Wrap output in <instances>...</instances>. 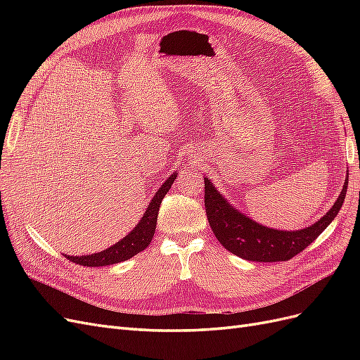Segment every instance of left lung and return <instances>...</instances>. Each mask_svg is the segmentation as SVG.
I'll return each instance as SVG.
<instances>
[{"label": "left lung", "instance_id": "left-lung-1", "mask_svg": "<svg viewBox=\"0 0 360 360\" xmlns=\"http://www.w3.org/2000/svg\"><path fill=\"white\" fill-rule=\"evenodd\" d=\"M347 184L348 179H345L340 198L319 222L299 231L271 230L249 219L222 198L209 179H204V205L212 230L226 250L249 261L275 263L296 257L326 230L341 210Z\"/></svg>", "mask_w": 360, "mask_h": 360}]
</instances>
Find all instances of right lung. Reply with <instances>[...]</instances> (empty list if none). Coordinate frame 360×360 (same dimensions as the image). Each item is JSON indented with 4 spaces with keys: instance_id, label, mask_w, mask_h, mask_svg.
I'll use <instances>...</instances> for the list:
<instances>
[{
    "instance_id": "obj_1",
    "label": "right lung",
    "mask_w": 360,
    "mask_h": 360,
    "mask_svg": "<svg viewBox=\"0 0 360 360\" xmlns=\"http://www.w3.org/2000/svg\"><path fill=\"white\" fill-rule=\"evenodd\" d=\"M176 177L177 174H172V176L162 184L153 197V200H151V202L148 204L143 219L139 221V224L123 238V240H120L114 246L102 250V252H97V254L84 255V257H69V255H64V257H66L69 261H72V263H76L79 266L101 267V266L115 264V263H120V261H126L129 258H132L134 255L139 254L141 250H144L150 245L151 238L155 236L160 202L163 197L167 195V192L169 191L171 184L174 183V180H176Z\"/></svg>"
}]
</instances>
